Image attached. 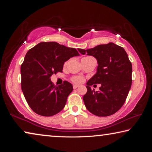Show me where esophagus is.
Wrapping results in <instances>:
<instances>
[{
    "mask_svg": "<svg viewBox=\"0 0 152 152\" xmlns=\"http://www.w3.org/2000/svg\"><path fill=\"white\" fill-rule=\"evenodd\" d=\"M79 86L78 85H77V84H74L73 85V88H74V89H76L77 88H78Z\"/></svg>",
    "mask_w": 152,
    "mask_h": 152,
    "instance_id": "obj_1",
    "label": "esophagus"
}]
</instances>
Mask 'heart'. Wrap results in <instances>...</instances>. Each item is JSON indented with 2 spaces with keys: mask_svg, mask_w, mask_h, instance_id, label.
Returning <instances> with one entry per match:
<instances>
[{
  "mask_svg": "<svg viewBox=\"0 0 152 152\" xmlns=\"http://www.w3.org/2000/svg\"><path fill=\"white\" fill-rule=\"evenodd\" d=\"M71 80L73 82H74V83L80 84V83H82V82H84V79L83 77H82V76H74L71 78Z\"/></svg>",
  "mask_w": 152,
  "mask_h": 152,
  "instance_id": "obj_1",
  "label": "heart"
}]
</instances>
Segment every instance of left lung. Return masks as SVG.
<instances>
[{
	"instance_id": "1",
	"label": "left lung",
	"mask_w": 152,
	"mask_h": 152,
	"mask_svg": "<svg viewBox=\"0 0 152 152\" xmlns=\"http://www.w3.org/2000/svg\"><path fill=\"white\" fill-rule=\"evenodd\" d=\"M78 51L94 56L99 64L96 73L86 83L87 92L83 96L86 109L99 117L113 115L125 103L132 86V64L127 53L111 42ZM95 83L102 84L100 91L91 89Z\"/></svg>"
}]
</instances>
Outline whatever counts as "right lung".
Listing matches in <instances>:
<instances>
[{"instance_id": "1", "label": "right lung", "mask_w": 152, "mask_h": 152, "mask_svg": "<svg viewBox=\"0 0 152 152\" xmlns=\"http://www.w3.org/2000/svg\"><path fill=\"white\" fill-rule=\"evenodd\" d=\"M80 56L75 48L57 42H41L27 51L20 66L21 89L28 104L37 114L50 117L65 107L73 91L70 82L54 86L50 77L62 72L64 62Z\"/></svg>"}]
</instances>
